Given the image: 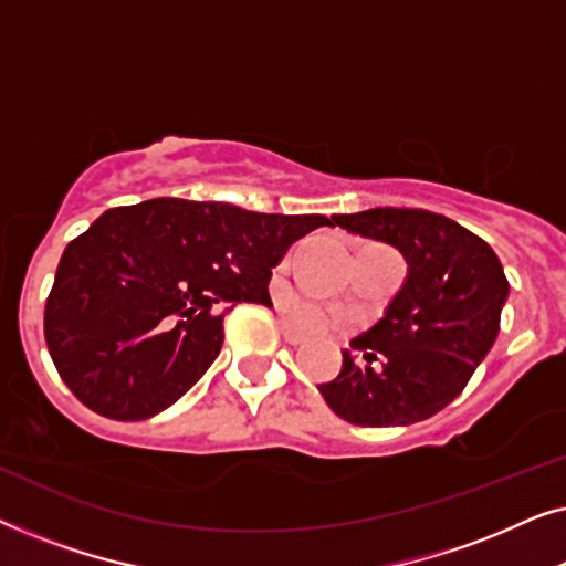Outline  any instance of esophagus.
<instances>
[{
  "instance_id": "1",
  "label": "esophagus",
  "mask_w": 566,
  "mask_h": 566,
  "mask_svg": "<svg viewBox=\"0 0 566 566\" xmlns=\"http://www.w3.org/2000/svg\"><path fill=\"white\" fill-rule=\"evenodd\" d=\"M281 335H283L285 343L293 345V347H298V345H304V343H306V337L301 335L298 329H293L289 322H281Z\"/></svg>"
}]
</instances>
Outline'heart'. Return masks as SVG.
I'll return each mask as SVG.
<instances>
[{
  "mask_svg": "<svg viewBox=\"0 0 566 566\" xmlns=\"http://www.w3.org/2000/svg\"><path fill=\"white\" fill-rule=\"evenodd\" d=\"M289 312L293 316V322H296L301 329L312 332V335L329 332L337 324L335 314H332L327 306L316 304V301H308V298H293L289 304Z\"/></svg>",
  "mask_w": 566,
  "mask_h": 566,
  "instance_id": "b5f03b06",
  "label": "heart"
}]
</instances>
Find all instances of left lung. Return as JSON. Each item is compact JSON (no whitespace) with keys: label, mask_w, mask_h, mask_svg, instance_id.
Wrapping results in <instances>:
<instances>
[{"label":"left lung","mask_w":566,"mask_h":566,"mask_svg":"<svg viewBox=\"0 0 566 566\" xmlns=\"http://www.w3.org/2000/svg\"><path fill=\"white\" fill-rule=\"evenodd\" d=\"M337 227L405 254L407 281L381 319L343 353L319 391L360 428H401L438 415L492 350L510 285L500 258L461 223L422 208H368L332 216ZM377 366L374 367L373 363Z\"/></svg>","instance_id":"1"}]
</instances>
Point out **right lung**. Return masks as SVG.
<instances>
[{"mask_svg":"<svg viewBox=\"0 0 566 566\" xmlns=\"http://www.w3.org/2000/svg\"><path fill=\"white\" fill-rule=\"evenodd\" d=\"M327 216L154 198L105 211L69 242L45 301V345L92 412L146 420L175 405L223 345V314L270 304V270Z\"/></svg>","mask_w":566,"mask_h":566,"instance_id":"obj_1","label":"right lung"}]
</instances>
